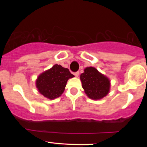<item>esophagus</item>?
<instances>
[{"mask_svg": "<svg viewBox=\"0 0 147 147\" xmlns=\"http://www.w3.org/2000/svg\"><path fill=\"white\" fill-rule=\"evenodd\" d=\"M75 77H79V72H75Z\"/></svg>", "mask_w": 147, "mask_h": 147, "instance_id": "esophagus-1", "label": "esophagus"}]
</instances>
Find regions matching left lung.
Listing matches in <instances>:
<instances>
[{
  "label": "left lung",
  "instance_id": "obj_1",
  "mask_svg": "<svg viewBox=\"0 0 147 147\" xmlns=\"http://www.w3.org/2000/svg\"><path fill=\"white\" fill-rule=\"evenodd\" d=\"M84 71L80 75V80L88 97L94 100L106 97L110 92V79L94 67H87Z\"/></svg>",
  "mask_w": 147,
  "mask_h": 147
}]
</instances>
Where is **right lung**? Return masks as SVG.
<instances>
[{
    "instance_id": "add662e5",
    "label": "right lung",
    "mask_w": 147,
    "mask_h": 147,
    "mask_svg": "<svg viewBox=\"0 0 147 147\" xmlns=\"http://www.w3.org/2000/svg\"><path fill=\"white\" fill-rule=\"evenodd\" d=\"M74 77L68 68L55 64L38 75L36 80V87L45 97L55 99L63 94L68 80Z\"/></svg>"
}]
</instances>
